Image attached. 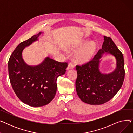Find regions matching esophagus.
I'll list each match as a JSON object with an SVG mask.
<instances>
[{"instance_id":"34e87169","label":"esophagus","mask_w":133,"mask_h":133,"mask_svg":"<svg viewBox=\"0 0 133 133\" xmlns=\"http://www.w3.org/2000/svg\"><path fill=\"white\" fill-rule=\"evenodd\" d=\"M74 66L72 64H71V63H70V64H68V66H67L66 69H67V70H69V69H73V68H74Z\"/></svg>"}]
</instances>
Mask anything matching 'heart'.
<instances>
[{
	"mask_svg": "<svg viewBox=\"0 0 133 133\" xmlns=\"http://www.w3.org/2000/svg\"><path fill=\"white\" fill-rule=\"evenodd\" d=\"M81 47L83 48L75 54L74 59L76 62L85 63L93 57L96 51V45L94 42L91 41L88 44H83Z\"/></svg>",
	"mask_w": 133,
	"mask_h": 133,
	"instance_id": "heart-1",
	"label": "heart"
}]
</instances>
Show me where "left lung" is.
Returning a JSON list of instances; mask_svg holds the SVG:
<instances>
[{
    "label": "left lung",
    "instance_id": "obj_1",
    "mask_svg": "<svg viewBox=\"0 0 133 133\" xmlns=\"http://www.w3.org/2000/svg\"><path fill=\"white\" fill-rule=\"evenodd\" d=\"M103 38L102 48L93 60L76 66V93L83 102L93 105H99L112 99L120 89L124 79L122 53L110 38L103 36ZM104 53L114 56L116 59V69L108 74L101 73L99 68L100 59Z\"/></svg>",
    "mask_w": 133,
    "mask_h": 133
}]
</instances>
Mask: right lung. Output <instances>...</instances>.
I'll return each instance as SVG.
<instances>
[{"instance_id":"1","label":"right lung","mask_w":133,"mask_h":133,"mask_svg":"<svg viewBox=\"0 0 133 133\" xmlns=\"http://www.w3.org/2000/svg\"><path fill=\"white\" fill-rule=\"evenodd\" d=\"M43 33L19 44L8 63L9 78L16 94L23 102L35 107L46 105L53 99L57 92V78L65 73L67 67V63L48 57L38 65H29L25 62L22 57L25 48L39 40Z\"/></svg>"}]
</instances>
